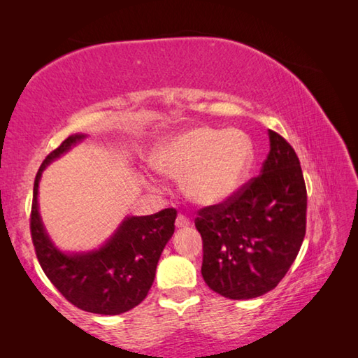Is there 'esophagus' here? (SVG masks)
Returning <instances> with one entry per match:
<instances>
[{
  "instance_id": "34e87169",
  "label": "esophagus",
  "mask_w": 358,
  "mask_h": 358,
  "mask_svg": "<svg viewBox=\"0 0 358 358\" xmlns=\"http://www.w3.org/2000/svg\"><path fill=\"white\" fill-rule=\"evenodd\" d=\"M191 224V221L187 220V217L185 216V215H178L177 216V221H175V226H177L178 229H185V227H187Z\"/></svg>"
}]
</instances>
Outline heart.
<instances>
[{"label":"heart","mask_w":358,"mask_h":358,"mask_svg":"<svg viewBox=\"0 0 358 358\" xmlns=\"http://www.w3.org/2000/svg\"><path fill=\"white\" fill-rule=\"evenodd\" d=\"M254 162L251 137L241 129L199 126L172 136L156 151L153 164L169 177H183L187 199L216 205L243 185Z\"/></svg>","instance_id":"obj_1"}]
</instances>
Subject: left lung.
<instances>
[{"label":"left lung","mask_w":358,"mask_h":358,"mask_svg":"<svg viewBox=\"0 0 358 358\" xmlns=\"http://www.w3.org/2000/svg\"><path fill=\"white\" fill-rule=\"evenodd\" d=\"M270 151L257 177L221 203L197 211L202 276L226 299H256L275 289L306 232V186L290 143L268 131Z\"/></svg>","instance_id":"left-lung-1"}]
</instances>
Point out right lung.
<instances>
[{
    "instance_id": "right-lung-1",
    "label": "right lung",
    "mask_w": 358,
    "mask_h": 358,
    "mask_svg": "<svg viewBox=\"0 0 358 358\" xmlns=\"http://www.w3.org/2000/svg\"><path fill=\"white\" fill-rule=\"evenodd\" d=\"M83 134L69 136L42 162L34 178L29 229L39 264L66 300L83 311L115 316L132 310L148 295L161 252L175 230L177 210L150 216H129L99 250L82 254L62 252L52 243L38 210L42 171Z\"/></svg>"
}]
</instances>
